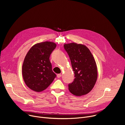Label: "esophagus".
I'll return each instance as SVG.
<instances>
[{
	"mask_svg": "<svg viewBox=\"0 0 125 125\" xmlns=\"http://www.w3.org/2000/svg\"><path fill=\"white\" fill-rule=\"evenodd\" d=\"M61 77V74H57V78H60Z\"/></svg>",
	"mask_w": 125,
	"mask_h": 125,
	"instance_id": "1",
	"label": "esophagus"
}]
</instances>
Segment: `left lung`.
Returning a JSON list of instances; mask_svg holds the SVG:
<instances>
[{
	"instance_id": "left-lung-1",
	"label": "left lung",
	"mask_w": 125,
	"mask_h": 125,
	"mask_svg": "<svg viewBox=\"0 0 125 125\" xmlns=\"http://www.w3.org/2000/svg\"><path fill=\"white\" fill-rule=\"evenodd\" d=\"M74 72V81L68 84L73 94L82 96L90 92L97 78V70L94 59L89 49L84 45L71 43L64 45Z\"/></svg>"
}]
</instances>
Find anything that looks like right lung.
<instances>
[{"label": "right lung", "instance_id": "right-lung-1", "mask_svg": "<svg viewBox=\"0 0 125 125\" xmlns=\"http://www.w3.org/2000/svg\"><path fill=\"white\" fill-rule=\"evenodd\" d=\"M56 47L54 42H41L32 46L27 53L22 66V74L25 83L32 91L40 92L45 90L56 78L49 60Z\"/></svg>", "mask_w": 125, "mask_h": 125}]
</instances>
